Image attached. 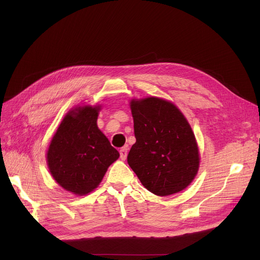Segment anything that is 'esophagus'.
Listing matches in <instances>:
<instances>
[{"label": "esophagus", "instance_id": "obj_1", "mask_svg": "<svg viewBox=\"0 0 260 260\" xmlns=\"http://www.w3.org/2000/svg\"><path fill=\"white\" fill-rule=\"evenodd\" d=\"M119 153H120V158H121L122 160H124L125 158H127V155H128V148H127V147H122V148H120Z\"/></svg>", "mask_w": 260, "mask_h": 260}]
</instances>
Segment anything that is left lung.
Wrapping results in <instances>:
<instances>
[{
    "label": "left lung",
    "instance_id": "left-lung-1",
    "mask_svg": "<svg viewBox=\"0 0 260 260\" xmlns=\"http://www.w3.org/2000/svg\"><path fill=\"white\" fill-rule=\"evenodd\" d=\"M130 107L137 142L128 154L129 166L155 195L182 191L200 166L191 125L176 105L162 99L132 100Z\"/></svg>",
    "mask_w": 260,
    "mask_h": 260
}]
</instances>
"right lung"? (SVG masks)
Masks as SVG:
<instances>
[{
	"instance_id": "right-lung-1",
	"label": "right lung",
	"mask_w": 260,
	"mask_h": 260,
	"mask_svg": "<svg viewBox=\"0 0 260 260\" xmlns=\"http://www.w3.org/2000/svg\"><path fill=\"white\" fill-rule=\"evenodd\" d=\"M100 106L70 111L55 133L46 154L54 180L66 191L85 195L98 187L119 153L98 127Z\"/></svg>"
}]
</instances>
